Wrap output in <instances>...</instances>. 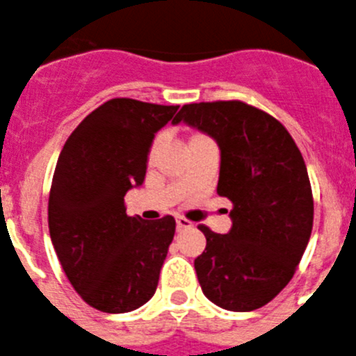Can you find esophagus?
<instances>
[{
  "label": "esophagus",
  "instance_id": "1",
  "mask_svg": "<svg viewBox=\"0 0 356 356\" xmlns=\"http://www.w3.org/2000/svg\"><path fill=\"white\" fill-rule=\"evenodd\" d=\"M188 229H193V223L188 222L186 218H177V230H188Z\"/></svg>",
  "mask_w": 356,
  "mask_h": 356
}]
</instances>
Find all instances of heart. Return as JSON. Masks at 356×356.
<instances>
[{"mask_svg": "<svg viewBox=\"0 0 356 356\" xmlns=\"http://www.w3.org/2000/svg\"><path fill=\"white\" fill-rule=\"evenodd\" d=\"M195 138H200V136H193V138H191V140H195ZM156 147H158V142H156L154 147H152V152H154V150H156Z\"/></svg>", "mask_w": 356, "mask_h": 356, "instance_id": "obj_1", "label": "heart"}]
</instances>
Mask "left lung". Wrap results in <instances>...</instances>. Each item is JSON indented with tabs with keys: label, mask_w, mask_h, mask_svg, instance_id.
Wrapping results in <instances>:
<instances>
[{
	"label": "left lung",
	"mask_w": 356,
	"mask_h": 356,
	"mask_svg": "<svg viewBox=\"0 0 356 356\" xmlns=\"http://www.w3.org/2000/svg\"><path fill=\"white\" fill-rule=\"evenodd\" d=\"M209 134L220 149L216 193L232 202V227L207 239L195 271L214 305L250 312L293 278L312 232L314 200L302 152L277 118L241 101L184 104L174 124Z\"/></svg>",
	"instance_id": "1"
}]
</instances>
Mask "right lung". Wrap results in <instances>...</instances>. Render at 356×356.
<instances>
[{
    "label": "right lung",
    "instance_id": "obj_1",
    "mask_svg": "<svg viewBox=\"0 0 356 356\" xmlns=\"http://www.w3.org/2000/svg\"><path fill=\"white\" fill-rule=\"evenodd\" d=\"M177 108L111 99L60 152L47 207L51 241L76 293L101 312H131L158 287L175 220L127 216L124 197L143 184L156 133Z\"/></svg>",
    "mask_w": 356,
    "mask_h": 356
}]
</instances>
